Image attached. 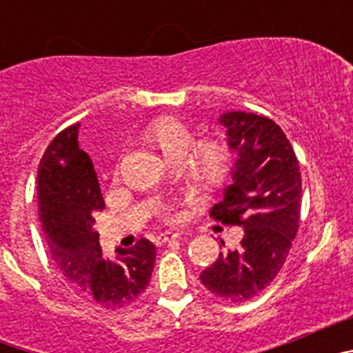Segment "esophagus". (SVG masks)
Wrapping results in <instances>:
<instances>
[{
    "mask_svg": "<svg viewBox=\"0 0 353 353\" xmlns=\"http://www.w3.org/2000/svg\"><path fill=\"white\" fill-rule=\"evenodd\" d=\"M180 239H182L180 233L166 232V233H161V235L157 236V244H166V242H173V240H180Z\"/></svg>",
    "mask_w": 353,
    "mask_h": 353,
    "instance_id": "esophagus-1",
    "label": "esophagus"
}]
</instances>
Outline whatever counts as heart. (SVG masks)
Returning a JSON list of instances; mask_svg holds the SVG:
<instances>
[{
    "label": "heart",
    "instance_id": "heart-1",
    "mask_svg": "<svg viewBox=\"0 0 353 353\" xmlns=\"http://www.w3.org/2000/svg\"><path fill=\"white\" fill-rule=\"evenodd\" d=\"M145 136L168 161H180L183 176L199 189H217L230 176L233 162L230 145L219 138L192 143V129L180 118H157L146 127ZM157 215L166 223L176 221V214L168 203L159 205Z\"/></svg>",
    "mask_w": 353,
    "mask_h": 353
}]
</instances>
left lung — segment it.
<instances>
[{"label": "left lung", "instance_id": "1", "mask_svg": "<svg viewBox=\"0 0 353 353\" xmlns=\"http://www.w3.org/2000/svg\"><path fill=\"white\" fill-rule=\"evenodd\" d=\"M221 123L239 159L233 183L210 217L242 226L244 236L239 248L221 252L199 279L215 297L244 302L276 279L292 249L301 224V170L292 143L270 118L230 111Z\"/></svg>", "mask_w": 353, "mask_h": 353}]
</instances>
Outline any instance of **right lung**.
Here are the masks:
<instances>
[{"mask_svg": "<svg viewBox=\"0 0 353 353\" xmlns=\"http://www.w3.org/2000/svg\"><path fill=\"white\" fill-rule=\"evenodd\" d=\"M79 123L61 130L43 152L37 174L39 217L52 261L86 301L117 311L134 304L150 283L155 245L141 239L117 258H102L93 232L104 198L88 154L77 145Z\"/></svg>", "mask_w": 353, "mask_h": 353, "instance_id": "obj_1", "label": "right lung"}]
</instances>
